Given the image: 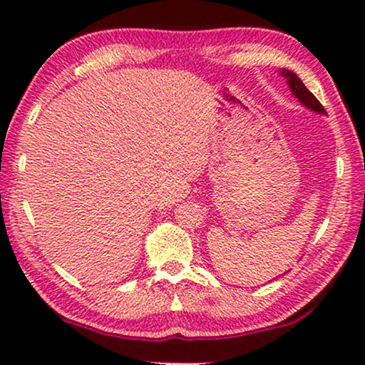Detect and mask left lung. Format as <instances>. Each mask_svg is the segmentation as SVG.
<instances>
[{"instance_id": "left-lung-1", "label": "left lung", "mask_w": 365, "mask_h": 365, "mask_svg": "<svg viewBox=\"0 0 365 365\" xmlns=\"http://www.w3.org/2000/svg\"><path fill=\"white\" fill-rule=\"evenodd\" d=\"M282 74L287 78V83H289V86H291L292 93L296 94V98H299V101H301L304 106L311 108L312 111H317V113L326 111L322 104L319 103V99L314 96V94L309 91L306 86H304V83L297 78V74H294L292 71H287V69H284Z\"/></svg>"}]
</instances>
